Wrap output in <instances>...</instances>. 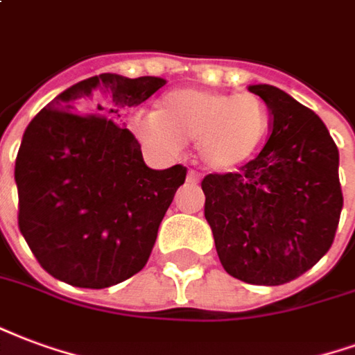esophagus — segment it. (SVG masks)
Listing matches in <instances>:
<instances>
[{
  "label": "esophagus",
  "mask_w": 355,
  "mask_h": 355,
  "mask_svg": "<svg viewBox=\"0 0 355 355\" xmlns=\"http://www.w3.org/2000/svg\"><path fill=\"white\" fill-rule=\"evenodd\" d=\"M186 180H188L190 184H198L199 180H201V177H199L198 171H188V177H186Z\"/></svg>",
  "instance_id": "esophagus-1"
}]
</instances>
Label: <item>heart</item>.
I'll return each mask as SVG.
<instances>
[{"mask_svg":"<svg viewBox=\"0 0 355 355\" xmlns=\"http://www.w3.org/2000/svg\"><path fill=\"white\" fill-rule=\"evenodd\" d=\"M133 131L156 150L198 143L207 167L227 171L248 162L269 131V109L254 94L180 88L165 94L154 114L133 120Z\"/></svg>","mask_w":355,"mask_h":355,"instance_id":"1","label":"heart"}]
</instances>
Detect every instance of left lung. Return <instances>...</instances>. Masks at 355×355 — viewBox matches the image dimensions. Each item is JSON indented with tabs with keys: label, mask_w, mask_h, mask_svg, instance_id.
<instances>
[{
	"label": "left lung",
	"mask_w": 355,
	"mask_h": 355,
	"mask_svg": "<svg viewBox=\"0 0 355 355\" xmlns=\"http://www.w3.org/2000/svg\"><path fill=\"white\" fill-rule=\"evenodd\" d=\"M248 90L267 105L271 135L239 171L203 178L205 218L231 277L280 286L331 248L343 211L338 148L316 112L286 92Z\"/></svg>",
	"instance_id": "left-lung-1"
}]
</instances>
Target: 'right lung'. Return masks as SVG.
Segmentation results:
<instances>
[{"instance_id": "obj_1", "label": "right lung", "mask_w": 355, "mask_h": 355, "mask_svg": "<svg viewBox=\"0 0 355 355\" xmlns=\"http://www.w3.org/2000/svg\"><path fill=\"white\" fill-rule=\"evenodd\" d=\"M164 78L114 73L73 84L26 128L15 164L18 227L44 271L101 290L143 269L186 167H146L124 122Z\"/></svg>"}]
</instances>
